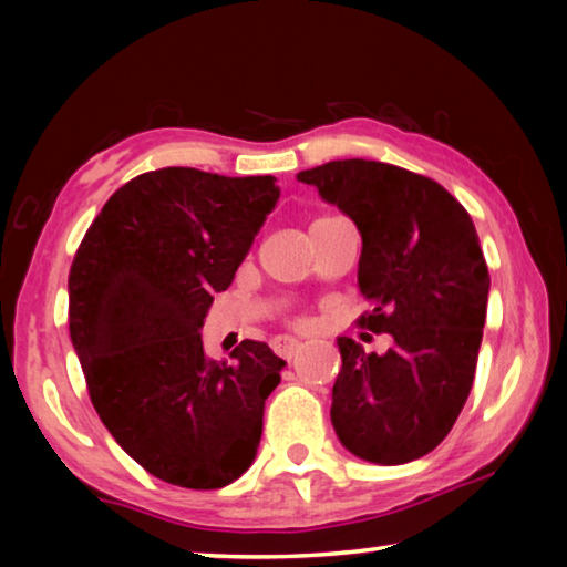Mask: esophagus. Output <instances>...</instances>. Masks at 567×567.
I'll list each match as a JSON object with an SVG mask.
<instances>
[{
	"instance_id": "34e87169",
	"label": "esophagus",
	"mask_w": 567,
	"mask_h": 567,
	"mask_svg": "<svg viewBox=\"0 0 567 567\" xmlns=\"http://www.w3.org/2000/svg\"><path fill=\"white\" fill-rule=\"evenodd\" d=\"M300 348H302V344L297 342V340H292V338H275L272 340V350L280 354V358H285V360H292Z\"/></svg>"
}]
</instances>
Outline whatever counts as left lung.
<instances>
[{"mask_svg": "<svg viewBox=\"0 0 567 567\" xmlns=\"http://www.w3.org/2000/svg\"><path fill=\"white\" fill-rule=\"evenodd\" d=\"M297 179L358 225V285L372 305L358 324L395 340L368 354L338 338L332 427L368 463H410L443 443L475 380L491 292L475 225L435 179L385 162L334 159Z\"/></svg>", "mask_w": 567, "mask_h": 567, "instance_id": "8db88e82", "label": "left lung"}]
</instances>
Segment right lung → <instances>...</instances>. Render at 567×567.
Here are the masks:
<instances>
[{
	"label": "right lung",
	"mask_w": 567,
	"mask_h": 567,
	"mask_svg": "<svg viewBox=\"0 0 567 567\" xmlns=\"http://www.w3.org/2000/svg\"><path fill=\"white\" fill-rule=\"evenodd\" d=\"M165 167L130 179L94 217L70 270V338L104 427L150 475L217 491L252 465L265 400L285 360L243 340L233 362L203 348L280 187Z\"/></svg>",
	"instance_id": "1"
}]
</instances>
